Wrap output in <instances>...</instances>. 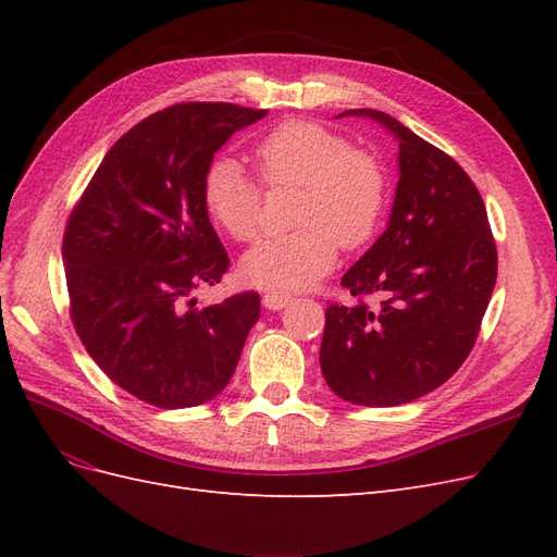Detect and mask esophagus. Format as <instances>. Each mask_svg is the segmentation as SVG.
<instances>
[{"mask_svg": "<svg viewBox=\"0 0 557 557\" xmlns=\"http://www.w3.org/2000/svg\"><path fill=\"white\" fill-rule=\"evenodd\" d=\"M293 301V297L290 295H285V293H264L262 295V305L267 307V309H272V311H278V309H285Z\"/></svg>", "mask_w": 557, "mask_h": 557, "instance_id": "esophagus-1", "label": "esophagus"}]
</instances>
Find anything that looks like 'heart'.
I'll use <instances>...</instances> for the list:
<instances>
[{
	"label": "heart",
	"mask_w": 557,
	"mask_h": 557,
	"mask_svg": "<svg viewBox=\"0 0 557 557\" xmlns=\"http://www.w3.org/2000/svg\"><path fill=\"white\" fill-rule=\"evenodd\" d=\"M267 188H299L295 225L267 237L242 262L244 276L267 290H301L323 278L339 244L358 248L374 237L387 209V176L367 150L313 123H285L252 148ZM201 205L232 239L250 242L262 223V193L242 166L215 160L201 183Z\"/></svg>",
	"instance_id": "1"
}]
</instances>
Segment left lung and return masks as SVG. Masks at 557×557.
<instances>
[{
    "label": "left lung",
    "instance_id": "left-lung-1",
    "mask_svg": "<svg viewBox=\"0 0 557 557\" xmlns=\"http://www.w3.org/2000/svg\"><path fill=\"white\" fill-rule=\"evenodd\" d=\"M372 117L399 141L387 230L342 278L358 301L330 305L320 369L334 395L397 407L446 383L476 344L497 278V248L474 181L397 117ZM374 294L376 302H367Z\"/></svg>",
    "mask_w": 557,
    "mask_h": 557
}]
</instances>
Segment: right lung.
<instances>
[{
	"label": "right lung",
	"instance_id": "right-lung-1",
	"mask_svg": "<svg viewBox=\"0 0 557 557\" xmlns=\"http://www.w3.org/2000/svg\"><path fill=\"white\" fill-rule=\"evenodd\" d=\"M264 109L188 102L117 139L66 221L70 315L102 372L141 401L188 409L221 395L237 369L260 295L195 307L230 267L201 205L213 153Z\"/></svg>",
	"mask_w": 557,
	"mask_h": 557
}]
</instances>
